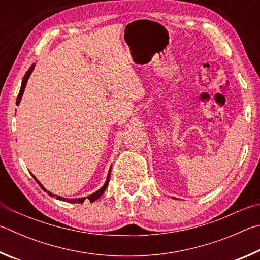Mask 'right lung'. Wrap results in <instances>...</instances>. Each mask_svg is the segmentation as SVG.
I'll use <instances>...</instances> for the list:
<instances>
[{
	"label": "right lung",
	"instance_id": "add662e5",
	"mask_svg": "<svg viewBox=\"0 0 260 260\" xmlns=\"http://www.w3.org/2000/svg\"><path fill=\"white\" fill-rule=\"evenodd\" d=\"M34 68H35V63H33V65H31V66L29 67V70L26 72V74H25V76H24V79H22L21 86H20V91H19V93H18V97H17V105H19V104H20L21 97H22V94H24V91H25V88H26L27 81H28L29 76H30V74H31V72L34 71ZM111 170H112V167H111V169H109V171H108V175H107L106 181H105V184L102 186V188H99V189L97 190V192H94L93 194L89 195L88 198H80V199H66V198H61V197H59V195H53L52 193H50L49 190H47V189H45V188L43 187V185L41 184L40 181L35 178V176H34V175H31V176L34 177V179L36 180V183H38V184L40 185V187L42 188L43 190H45V192H47V193L50 195V197H56V199H57V200H60V201H67V202H71V203H83L85 199L90 200V202H94L95 200H98L100 197H102V195L104 194L105 190H106L107 186H108V183H109V177H111Z\"/></svg>",
	"mask_w": 260,
	"mask_h": 260
}]
</instances>
